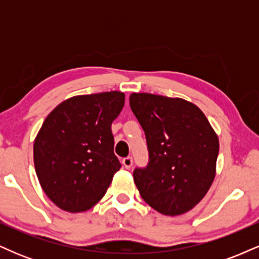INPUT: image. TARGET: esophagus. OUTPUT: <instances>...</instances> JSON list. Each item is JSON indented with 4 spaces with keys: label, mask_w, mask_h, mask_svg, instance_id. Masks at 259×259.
Returning <instances> with one entry per match:
<instances>
[{
    "label": "esophagus",
    "mask_w": 259,
    "mask_h": 259,
    "mask_svg": "<svg viewBox=\"0 0 259 259\" xmlns=\"http://www.w3.org/2000/svg\"><path fill=\"white\" fill-rule=\"evenodd\" d=\"M123 165L126 169L132 168V165H133V158H132V157H125V158L123 159Z\"/></svg>",
    "instance_id": "34e87169"
}]
</instances>
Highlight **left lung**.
<instances>
[{
  "mask_svg": "<svg viewBox=\"0 0 259 259\" xmlns=\"http://www.w3.org/2000/svg\"><path fill=\"white\" fill-rule=\"evenodd\" d=\"M129 101L150 153L147 168L134 170L140 195L164 215L189 212L215 178L218 135L190 101L147 92H134Z\"/></svg>",
  "mask_w": 259,
  "mask_h": 259,
  "instance_id": "left-lung-1",
  "label": "left lung"
}]
</instances>
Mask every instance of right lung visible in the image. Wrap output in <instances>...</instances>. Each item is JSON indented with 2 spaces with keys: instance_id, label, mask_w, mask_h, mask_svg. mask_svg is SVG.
Returning a JSON list of instances; mask_svg holds the SVG:
<instances>
[{
  "instance_id": "right-lung-1",
  "label": "right lung",
  "mask_w": 259,
  "mask_h": 259,
  "mask_svg": "<svg viewBox=\"0 0 259 259\" xmlns=\"http://www.w3.org/2000/svg\"><path fill=\"white\" fill-rule=\"evenodd\" d=\"M124 100L119 91L78 95L45 119L34 141L35 170L44 192L61 209H90L120 169L111 126Z\"/></svg>"
}]
</instances>
